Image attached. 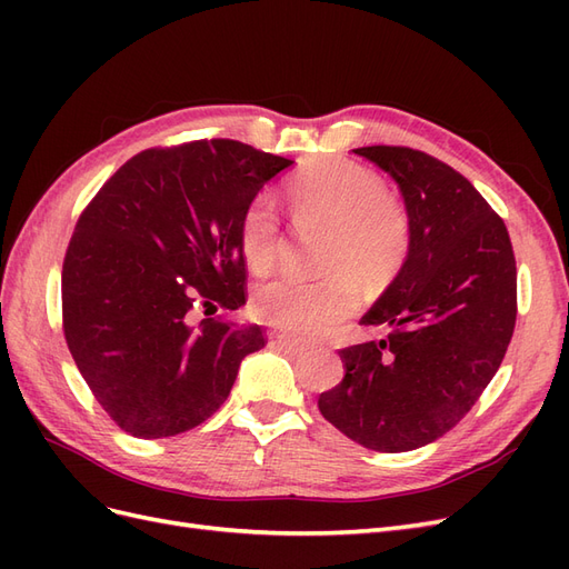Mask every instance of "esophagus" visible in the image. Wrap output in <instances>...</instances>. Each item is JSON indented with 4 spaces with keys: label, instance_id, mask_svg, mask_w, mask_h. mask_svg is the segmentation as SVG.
<instances>
[{
    "label": "esophagus",
    "instance_id": "obj_1",
    "mask_svg": "<svg viewBox=\"0 0 569 569\" xmlns=\"http://www.w3.org/2000/svg\"><path fill=\"white\" fill-rule=\"evenodd\" d=\"M272 343L274 347H278L284 356H301L303 351H306V347L303 343H299L297 339H289V337H284V335H278L272 339Z\"/></svg>",
    "mask_w": 569,
    "mask_h": 569
}]
</instances>
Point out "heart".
<instances>
[{"mask_svg": "<svg viewBox=\"0 0 569 569\" xmlns=\"http://www.w3.org/2000/svg\"><path fill=\"white\" fill-rule=\"evenodd\" d=\"M291 209L301 220L332 230L325 280L278 278L256 289L253 313L291 337L330 332L358 306L356 284H377L399 268L408 249V220L385 194L370 168L349 159H320L289 182ZM282 249V222L274 199L256 194L239 220V251L251 272L266 274Z\"/></svg>", "mask_w": 569, "mask_h": 569, "instance_id": "obj_1", "label": "heart"}]
</instances>
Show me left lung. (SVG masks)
I'll use <instances>...</instances> for the list:
<instances>
[{
	"instance_id": "1",
	"label": "left lung",
	"mask_w": 569,
	"mask_h": 569,
	"mask_svg": "<svg viewBox=\"0 0 569 569\" xmlns=\"http://www.w3.org/2000/svg\"><path fill=\"white\" fill-rule=\"evenodd\" d=\"M399 184L408 256L360 325L382 341L341 349L343 380L318 408L341 435L382 453L420 449L453 429L487 389L518 316L506 222L468 178L410 147H360Z\"/></svg>"
}]
</instances>
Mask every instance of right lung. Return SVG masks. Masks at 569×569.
<instances>
[{
	"label": "right lung",
	"mask_w": 569,
	"mask_h": 569,
	"mask_svg": "<svg viewBox=\"0 0 569 569\" xmlns=\"http://www.w3.org/2000/svg\"><path fill=\"white\" fill-rule=\"evenodd\" d=\"M295 161L234 140L140 151L80 213L61 272L63 335L109 418L140 439L194 429L226 403L258 325L194 313L247 301L239 220Z\"/></svg>",
	"instance_id": "right-lung-1"
}]
</instances>
